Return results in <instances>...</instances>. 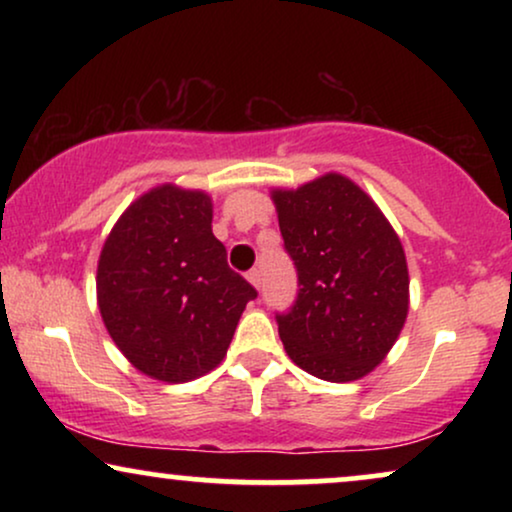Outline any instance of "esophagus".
Returning a JSON list of instances; mask_svg holds the SVG:
<instances>
[{
	"label": "esophagus",
	"instance_id": "34e87169",
	"mask_svg": "<svg viewBox=\"0 0 512 512\" xmlns=\"http://www.w3.org/2000/svg\"><path fill=\"white\" fill-rule=\"evenodd\" d=\"M247 279H249L251 284L256 286V289H261V270H256V268L249 270V272H247Z\"/></svg>",
	"mask_w": 512,
	"mask_h": 512
}]
</instances>
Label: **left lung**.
Listing matches in <instances>:
<instances>
[{
	"label": "left lung",
	"mask_w": 512,
	"mask_h": 512,
	"mask_svg": "<svg viewBox=\"0 0 512 512\" xmlns=\"http://www.w3.org/2000/svg\"><path fill=\"white\" fill-rule=\"evenodd\" d=\"M272 200L298 272L296 300L275 317L286 354L319 380H359L387 356L408 317L401 240L342 174L275 191Z\"/></svg>",
	"instance_id": "8db88e82"
}]
</instances>
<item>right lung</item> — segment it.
Returning a JSON list of instances; mask_svg holds the SVG:
<instances>
[{
    "mask_svg": "<svg viewBox=\"0 0 512 512\" xmlns=\"http://www.w3.org/2000/svg\"><path fill=\"white\" fill-rule=\"evenodd\" d=\"M256 296L228 268L209 195L170 184L125 209L97 265L109 335L132 366L163 382H188L219 366Z\"/></svg>",
    "mask_w": 512,
    "mask_h": 512,
    "instance_id": "add662e5",
    "label": "right lung"
}]
</instances>
